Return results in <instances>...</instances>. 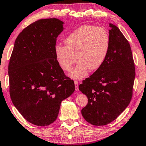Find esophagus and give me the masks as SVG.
Wrapping results in <instances>:
<instances>
[{
	"instance_id": "esophagus-1",
	"label": "esophagus",
	"mask_w": 146,
	"mask_h": 146,
	"mask_svg": "<svg viewBox=\"0 0 146 146\" xmlns=\"http://www.w3.org/2000/svg\"><path fill=\"white\" fill-rule=\"evenodd\" d=\"M75 88H76V91H78V83L77 81H75Z\"/></svg>"
}]
</instances>
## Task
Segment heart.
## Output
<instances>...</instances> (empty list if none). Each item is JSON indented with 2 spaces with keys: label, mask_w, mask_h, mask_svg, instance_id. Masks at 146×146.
I'll use <instances>...</instances> for the list:
<instances>
[{
  "label": "heart",
  "mask_w": 146,
  "mask_h": 146,
  "mask_svg": "<svg viewBox=\"0 0 146 146\" xmlns=\"http://www.w3.org/2000/svg\"><path fill=\"white\" fill-rule=\"evenodd\" d=\"M64 43L66 46H55L56 60L64 71H70L77 58L80 59L71 76L80 80L87 75L89 69L97 70L103 65L110 52L111 38L106 29L86 25L71 32Z\"/></svg>",
  "instance_id": "obj_1"
}]
</instances>
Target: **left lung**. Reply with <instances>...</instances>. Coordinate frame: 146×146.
Returning a JSON list of instances; mask_svg holds the SVG:
<instances>
[{"instance_id":"obj_1","label":"left lung","mask_w":146,"mask_h":146,"mask_svg":"<svg viewBox=\"0 0 146 146\" xmlns=\"http://www.w3.org/2000/svg\"><path fill=\"white\" fill-rule=\"evenodd\" d=\"M111 46L104 63L78 86L88 102L81 112L94 125L115 120L132 98L135 66L129 43L120 29L110 24Z\"/></svg>"}]
</instances>
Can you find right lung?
<instances>
[{"mask_svg": "<svg viewBox=\"0 0 146 146\" xmlns=\"http://www.w3.org/2000/svg\"><path fill=\"white\" fill-rule=\"evenodd\" d=\"M63 29V22L55 18L34 22L17 37L9 59L12 102L26 120L38 126L55 122L61 102L75 90L55 53Z\"/></svg>", "mask_w": 146, "mask_h": 146, "instance_id": "add662e5", "label": "right lung"}]
</instances>
